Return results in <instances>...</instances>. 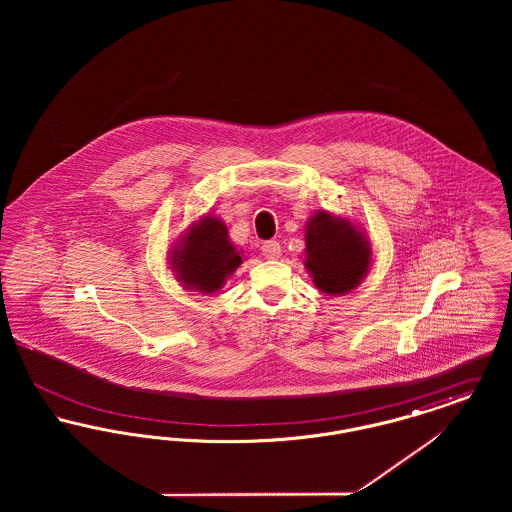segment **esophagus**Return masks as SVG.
<instances>
[{
	"label": "esophagus",
	"instance_id": "esophagus-1",
	"mask_svg": "<svg viewBox=\"0 0 512 512\" xmlns=\"http://www.w3.org/2000/svg\"><path fill=\"white\" fill-rule=\"evenodd\" d=\"M261 251H263V255H265V259H278L280 257V244L278 242H274V240H270V242H265L263 247H261Z\"/></svg>",
	"mask_w": 512,
	"mask_h": 512
}]
</instances>
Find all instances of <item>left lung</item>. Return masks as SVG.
I'll use <instances>...</instances> for the list:
<instances>
[{"label":"left lung","mask_w":512,"mask_h":512,"mask_svg":"<svg viewBox=\"0 0 512 512\" xmlns=\"http://www.w3.org/2000/svg\"><path fill=\"white\" fill-rule=\"evenodd\" d=\"M305 268L317 290L328 295L353 292L372 265L365 232L345 217L317 211L305 224Z\"/></svg>","instance_id":"obj_1"}]
</instances>
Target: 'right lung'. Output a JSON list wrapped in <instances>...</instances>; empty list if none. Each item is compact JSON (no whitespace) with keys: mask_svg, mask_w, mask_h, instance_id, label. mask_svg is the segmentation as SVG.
I'll list each match as a JSON object with an SVG mask.
<instances>
[{"mask_svg":"<svg viewBox=\"0 0 512 512\" xmlns=\"http://www.w3.org/2000/svg\"><path fill=\"white\" fill-rule=\"evenodd\" d=\"M242 249L230 242L222 220L205 215L192 222L180 242L172 245V272L190 292L217 293L242 265Z\"/></svg>","mask_w":512,"mask_h":512,"instance_id":"1","label":"right lung"}]
</instances>
